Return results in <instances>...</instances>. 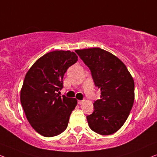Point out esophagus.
Instances as JSON below:
<instances>
[{"label":"esophagus","instance_id":"obj_1","mask_svg":"<svg viewBox=\"0 0 157 157\" xmlns=\"http://www.w3.org/2000/svg\"><path fill=\"white\" fill-rule=\"evenodd\" d=\"M83 102H84V100H78V105H81V104H82Z\"/></svg>","mask_w":157,"mask_h":157}]
</instances>
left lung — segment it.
<instances>
[{
    "label": "left lung",
    "instance_id": "8db88e82",
    "mask_svg": "<svg viewBox=\"0 0 157 157\" xmlns=\"http://www.w3.org/2000/svg\"><path fill=\"white\" fill-rule=\"evenodd\" d=\"M89 67L94 83L101 90L94 101V112L87 116L89 127L101 135L118 131L129 116L134 100V82L124 64L118 57L99 48L77 50Z\"/></svg>",
    "mask_w": 157,
    "mask_h": 157
}]
</instances>
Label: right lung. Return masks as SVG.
<instances>
[{"label":"right lung","mask_w":157,"mask_h":157,"mask_svg":"<svg viewBox=\"0 0 157 157\" xmlns=\"http://www.w3.org/2000/svg\"><path fill=\"white\" fill-rule=\"evenodd\" d=\"M74 52L56 50L44 55L28 70L21 91V102L32 127L52 137L66 129L75 108V98L59 96L63 76L78 60Z\"/></svg>","instance_id":"add662e5"}]
</instances>
